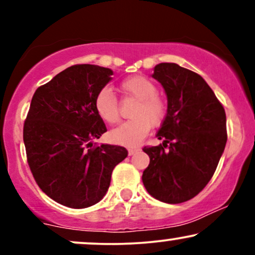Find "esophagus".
<instances>
[{
	"label": "esophagus",
	"mask_w": 255,
	"mask_h": 255,
	"mask_svg": "<svg viewBox=\"0 0 255 255\" xmlns=\"http://www.w3.org/2000/svg\"><path fill=\"white\" fill-rule=\"evenodd\" d=\"M140 148L139 147H133V148H128V154H129V156H131V154H134L135 153V152H137L139 151Z\"/></svg>",
	"instance_id": "1"
}]
</instances>
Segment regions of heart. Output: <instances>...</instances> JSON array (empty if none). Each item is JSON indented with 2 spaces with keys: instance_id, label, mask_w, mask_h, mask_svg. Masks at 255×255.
Segmentation results:
<instances>
[{
  "instance_id": "heart-1",
  "label": "heart",
  "mask_w": 255,
  "mask_h": 255,
  "mask_svg": "<svg viewBox=\"0 0 255 255\" xmlns=\"http://www.w3.org/2000/svg\"><path fill=\"white\" fill-rule=\"evenodd\" d=\"M120 87L126 95L135 98L136 104L131 110L133 119L111 130L110 139L120 145L135 146L147 135L151 125L162 124L166 115V103L157 93L156 84L142 75L126 78ZM95 108L107 124L119 122V101L110 89L104 87L99 91L95 99Z\"/></svg>"
}]
</instances>
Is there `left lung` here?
Masks as SVG:
<instances>
[{
    "instance_id": "1",
    "label": "left lung",
    "mask_w": 255,
    "mask_h": 255,
    "mask_svg": "<svg viewBox=\"0 0 255 255\" xmlns=\"http://www.w3.org/2000/svg\"><path fill=\"white\" fill-rule=\"evenodd\" d=\"M168 97V110L157 137L145 146L150 164L142 183L157 200L180 204L205 188L227 144L223 105L200 75L176 63H159L152 74Z\"/></svg>"
}]
</instances>
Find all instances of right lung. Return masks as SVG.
Listing matches in <instances>:
<instances>
[{
	"instance_id": "right-lung-1",
	"label": "right lung",
	"mask_w": 255,
	"mask_h": 255,
	"mask_svg": "<svg viewBox=\"0 0 255 255\" xmlns=\"http://www.w3.org/2000/svg\"><path fill=\"white\" fill-rule=\"evenodd\" d=\"M113 71L74 64L36 90L24 124L27 163L39 188L56 203L85 209L102 200L111 172L127 157L122 146L93 145L107 127L96 111Z\"/></svg>"
}]
</instances>
